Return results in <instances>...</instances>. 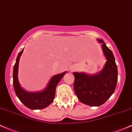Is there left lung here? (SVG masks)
<instances>
[{
  "instance_id": "obj_1",
  "label": "left lung",
  "mask_w": 132,
  "mask_h": 132,
  "mask_svg": "<svg viewBox=\"0 0 132 132\" xmlns=\"http://www.w3.org/2000/svg\"><path fill=\"white\" fill-rule=\"evenodd\" d=\"M97 40L101 43L107 59L102 70L91 76L84 73H73L75 94L82 103L92 106H100L108 100L115 92L118 79L117 66L112 51L102 39Z\"/></svg>"
}]
</instances>
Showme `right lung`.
I'll use <instances>...</instances> for the list:
<instances>
[{
  "label": "right lung",
  "instance_id": "right-lung-1",
  "mask_svg": "<svg viewBox=\"0 0 132 132\" xmlns=\"http://www.w3.org/2000/svg\"><path fill=\"white\" fill-rule=\"evenodd\" d=\"M23 50H24L19 53L13 69V85L14 90L17 96L26 106L32 110L43 109L48 106L54 100L56 86L66 72L53 76L50 79L47 87L42 92H27L21 86L17 77L19 62Z\"/></svg>",
  "mask_w": 132,
  "mask_h": 132
}]
</instances>
